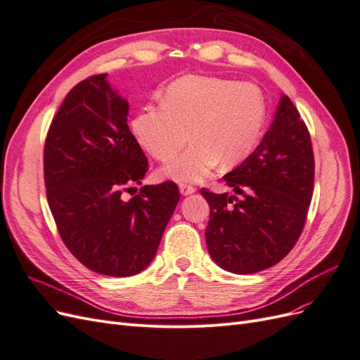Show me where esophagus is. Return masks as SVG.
Segmentation results:
<instances>
[{"label":"esophagus","instance_id":"obj_1","mask_svg":"<svg viewBox=\"0 0 360 360\" xmlns=\"http://www.w3.org/2000/svg\"><path fill=\"white\" fill-rule=\"evenodd\" d=\"M179 189H180V193L184 195V197H186V195H192L195 191H197V188H193L192 184H186V183H180Z\"/></svg>","mask_w":360,"mask_h":360}]
</instances>
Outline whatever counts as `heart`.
Returning <instances> with one entry per match:
<instances>
[{
	"label": "heart",
	"instance_id": "b5f03b06",
	"mask_svg": "<svg viewBox=\"0 0 360 360\" xmlns=\"http://www.w3.org/2000/svg\"><path fill=\"white\" fill-rule=\"evenodd\" d=\"M266 123V101L252 82H231L186 75L171 82L159 105L146 106L132 120L139 144L160 162L183 155L160 169L165 179L195 183L219 165L230 168L254 153Z\"/></svg>",
	"mask_w": 360,
	"mask_h": 360
}]
</instances>
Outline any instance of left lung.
<instances>
[{"mask_svg":"<svg viewBox=\"0 0 360 360\" xmlns=\"http://www.w3.org/2000/svg\"><path fill=\"white\" fill-rule=\"evenodd\" d=\"M311 136L282 94L259 146L224 180L236 193L201 189L210 205L205 243L214 263L237 275L278 264L296 245L314 191Z\"/></svg>","mask_w":360,"mask_h":360,"instance_id":"8db88e82","label":"left lung"}]
</instances>
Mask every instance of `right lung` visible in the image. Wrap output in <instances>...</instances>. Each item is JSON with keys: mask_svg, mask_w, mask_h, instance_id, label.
I'll list each match as a JSON object with an SVG mask.
<instances>
[{"mask_svg": "<svg viewBox=\"0 0 360 360\" xmlns=\"http://www.w3.org/2000/svg\"><path fill=\"white\" fill-rule=\"evenodd\" d=\"M106 73L81 81L53 117L45 143V186L64 245L106 276H132L153 261L180 200L174 181L136 191L148 162L129 130V102Z\"/></svg>", "mask_w": 360, "mask_h": 360, "instance_id": "1", "label": "right lung"}]
</instances>
